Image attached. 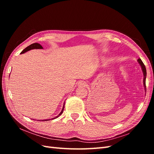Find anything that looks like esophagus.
I'll list each match as a JSON object with an SVG mask.
<instances>
[{"label": "esophagus", "instance_id": "34e87169", "mask_svg": "<svg viewBox=\"0 0 154 154\" xmlns=\"http://www.w3.org/2000/svg\"><path fill=\"white\" fill-rule=\"evenodd\" d=\"M78 85L79 87H85L87 86V84H86V83L85 82L81 81V82H80L78 83Z\"/></svg>", "mask_w": 154, "mask_h": 154}]
</instances>
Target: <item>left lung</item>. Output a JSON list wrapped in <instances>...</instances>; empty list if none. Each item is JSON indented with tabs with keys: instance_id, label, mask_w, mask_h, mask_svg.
Here are the masks:
<instances>
[{
	"instance_id": "left-lung-1",
	"label": "left lung",
	"mask_w": 154,
	"mask_h": 154,
	"mask_svg": "<svg viewBox=\"0 0 154 154\" xmlns=\"http://www.w3.org/2000/svg\"><path fill=\"white\" fill-rule=\"evenodd\" d=\"M137 62L138 63L140 64V66L142 68V71H143V75H144V78H143V84H144V89H145L146 91V67H145V66H144L143 62H142V60L139 58L137 60Z\"/></svg>"
}]
</instances>
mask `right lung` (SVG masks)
I'll return each mask as SVG.
<instances>
[{
  "mask_svg": "<svg viewBox=\"0 0 154 154\" xmlns=\"http://www.w3.org/2000/svg\"><path fill=\"white\" fill-rule=\"evenodd\" d=\"M43 49V48H42V46L40 44H38V43H34V44H31L30 45H29V46H27V47L26 48H25L24 50H23L22 52L20 53V54H23V53H26V52H27V51H29V50H31V49ZM64 106H65V103L63 104V108H62V111H61V112H60V114H59V115L58 116H57V117H55V118H52V119H45V120H42V121H49L50 119H56L57 118H58L59 116L61 115L62 114V112H63V109H64ZM41 121V120H40Z\"/></svg>",
  "mask_w": 154,
  "mask_h": 154,
  "instance_id": "add662e5",
  "label": "right lung"
}]
</instances>
